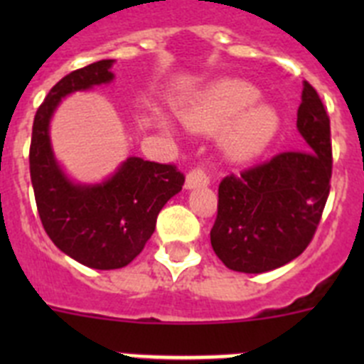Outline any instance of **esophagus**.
Segmentation results:
<instances>
[{
    "mask_svg": "<svg viewBox=\"0 0 364 364\" xmlns=\"http://www.w3.org/2000/svg\"><path fill=\"white\" fill-rule=\"evenodd\" d=\"M208 184H210V176L205 175L200 167H197V169H191V171L188 173V176H186V188L188 189L204 188V186H208Z\"/></svg>",
    "mask_w": 364,
    "mask_h": 364,
    "instance_id": "1",
    "label": "esophagus"
}]
</instances>
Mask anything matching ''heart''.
Returning <instances> with one entry per match:
<instances>
[{"mask_svg":"<svg viewBox=\"0 0 364 364\" xmlns=\"http://www.w3.org/2000/svg\"><path fill=\"white\" fill-rule=\"evenodd\" d=\"M259 89L244 80H220L180 111L195 131H224V146L233 159H252L264 151L279 129L277 111L255 104Z\"/></svg>","mask_w":364,"mask_h":364,"instance_id":"obj_1","label":"heart"}]
</instances>
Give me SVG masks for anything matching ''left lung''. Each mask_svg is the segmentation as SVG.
<instances>
[{"instance_id": "left-lung-1", "label": "left lung", "mask_w": 364, "mask_h": 364, "mask_svg": "<svg viewBox=\"0 0 364 364\" xmlns=\"http://www.w3.org/2000/svg\"><path fill=\"white\" fill-rule=\"evenodd\" d=\"M304 151H288L230 175L218 186L211 246L233 272L264 273L301 255L314 239L330 193V118L304 82L297 111Z\"/></svg>"}]
</instances>
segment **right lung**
Returning a JSON list of instances; mask_svg holds the SVG:
<instances>
[{
	"label": "right lung",
	"instance_id": "add662e5",
	"mask_svg": "<svg viewBox=\"0 0 364 364\" xmlns=\"http://www.w3.org/2000/svg\"><path fill=\"white\" fill-rule=\"evenodd\" d=\"M114 60L73 70L53 87L32 124L28 162L41 224L70 259L95 269L124 268L142 252L166 202L184 186L171 164L129 156L100 184H76L50 146L49 125L65 96L111 83Z\"/></svg>",
	"mask_w": 364,
	"mask_h": 364
}]
</instances>
